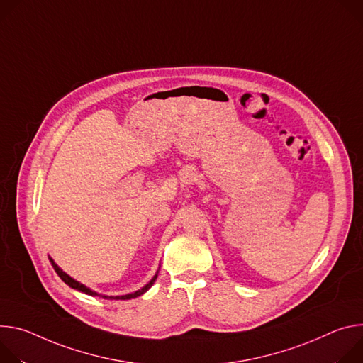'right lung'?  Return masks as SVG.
<instances>
[{"instance_id":"1","label":"right lung","mask_w":363,"mask_h":363,"mask_svg":"<svg viewBox=\"0 0 363 363\" xmlns=\"http://www.w3.org/2000/svg\"><path fill=\"white\" fill-rule=\"evenodd\" d=\"M50 259V262H52V265H53V268H55V271L57 272V275L65 281V283L69 286V287H72V289H74V290H77V291H82V293H85V294H89V296H101V294H98V293H95V291H92L91 289H88L86 286H84V284H80L79 281H76V279H73L72 277H69L63 269H60L59 268V265L57 264H55V261L52 259V258H49ZM157 274H158V271H157ZM157 274L151 278V281L148 284H145L141 290H138V291H135V293H131V294H125V296H116V297H108V296H101V297H104V298H119V300H131V298H135V297H140L141 294H144L147 290H150L151 289V286L154 284V281H155V278H157Z\"/></svg>"}]
</instances>
